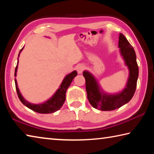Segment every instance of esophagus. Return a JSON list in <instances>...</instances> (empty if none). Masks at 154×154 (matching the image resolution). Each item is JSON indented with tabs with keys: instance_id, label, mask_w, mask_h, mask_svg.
Listing matches in <instances>:
<instances>
[{
	"instance_id": "34e87169",
	"label": "esophagus",
	"mask_w": 154,
	"mask_h": 154,
	"mask_svg": "<svg viewBox=\"0 0 154 154\" xmlns=\"http://www.w3.org/2000/svg\"><path fill=\"white\" fill-rule=\"evenodd\" d=\"M84 68H85V66H83V64H78L76 66V70H77L78 73L82 74L83 71V69H84Z\"/></svg>"
}]
</instances>
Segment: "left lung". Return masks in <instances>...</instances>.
<instances>
[{
	"label": "left lung",
	"instance_id": "obj_1",
	"mask_svg": "<svg viewBox=\"0 0 154 154\" xmlns=\"http://www.w3.org/2000/svg\"><path fill=\"white\" fill-rule=\"evenodd\" d=\"M118 48L124 64L129 71L126 84L119 92L111 94L105 92L94 75L86 70L83 72L88 100L94 108L99 110L113 111L121 107L131 100L136 90L139 77L136 54L132 46L122 33H119Z\"/></svg>",
	"mask_w": 154,
	"mask_h": 154
}]
</instances>
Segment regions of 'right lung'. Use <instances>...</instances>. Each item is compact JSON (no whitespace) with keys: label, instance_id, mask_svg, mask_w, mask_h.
<instances>
[{"label":"right lung","instance_id":"right-lung-1","mask_svg":"<svg viewBox=\"0 0 154 154\" xmlns=\"http://www.w3.org/2000/svg\"><path fill=\"white\" fill-rule=\"evenodd\" d=\"M24 49V47L22 48V49L20 51L19 54H18L17 57V66L15 67V77L17 76V71L18 68V62H19V57L20 55V53ZM77 75V72L76 71H73L71 72V73H69L66 75V76L62 80L60 85L57 89L55 93L52 95L50 98L48 100H45V102L41 103L39 104H35L28 102V100H26L24 98V96L22 95L20 91L17 86V82L16 79L15 78V88H16V91L21 102L22 103L23 105H24L28 108H29L31 110H32L35 112L39 113L46 114V113H54L57 111H58L62 107L63 104L66 99V92L68 88L70 86L71 83L72 82V79H74L75 77H76Z\"/></svg>","mask_w":154,"mask_h":154}]
</instances>
